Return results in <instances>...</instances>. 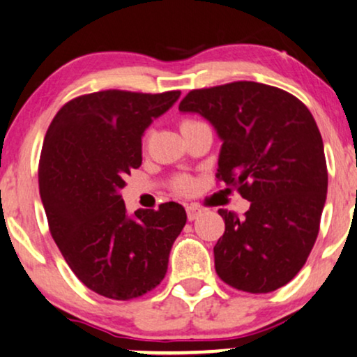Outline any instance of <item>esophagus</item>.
Instances as JSON below:
<instances>
[{"mask_svg":"<svg viewBox=\"0 0 357 357\" xmlns=\"http://www.w3.org/2000/svg\"><path fill=\"white\" fill-rule=\"evenodd\" d=\"M200 213H202L200 206H197V205H187V217H188V220H190V222H192V220L199 218Z\"/></svg>","mask_w":357,"mask_h":357,"instance_id":"1","label":"esophagus"}]
</instances>
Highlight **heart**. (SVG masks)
I'll use <instances>...</instances> for the list:
<instances>
[{
  "instance_id": "b5f03b06",
  "label": "heart",
  "mask_w": 357,
  "mask_h": 357,
  "mask_svg": "<svg viewBox=\"0 0 357 357\" xmlns=\"http://www.w3.org/2000/svg\"><path fill=\"white\" fill-rule=\"evenodd\" d=\"M197 124H202V122L192 121V119H185V121H182V124H180V130L183 132ZM172 187H174V190L178 193H190L193 190V187H195V183H193L192 177H188V175H177V177L172 180Z\"/></svg>"
}]
</instances>
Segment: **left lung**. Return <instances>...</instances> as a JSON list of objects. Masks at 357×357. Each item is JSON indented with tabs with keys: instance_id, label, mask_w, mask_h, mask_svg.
I'll list each match as a JSON object with an SVG mask.
<instances>
[{
	"instance_id": "obj_1",
	"label": "left lung",
	"mask_w": 357,
	"mask_h": 357,
	"mask_svg": "<svg viewBox=\"0 0 357 357\" xmlns=\"http://www.w3.org/2000/svg\"><path fill=\"white\" fill-rule=\"evenodd\" d=\"M178 111L215 127L223 142L217 178L252 202L243 218L218 210L225 233L213 246L217 275L246 293L289 283L313 250L328 193L314 117L289 92L252 81L190 91Z\"/></svg>"
}]
</instances>
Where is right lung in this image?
Instances as JSON below:
<instances>
[{
    "mask_svg": "<svg viewBox=\"0 0 357 357\" xmlns=\"http://www.w3.org/2000/svg\"><path fill=\"white\" fill-rule=\"evenodd\" d=\"M180 91H100L59 109L44 137L39 193L50 231L74 275L111 300L160 284L172 245L187 223L182 205L127 215L121 188L142 164V135Z\"/></svg>",
    "mask_w": 357,
    "mask_h": 357,
    "instance_id": "right-lung-1",
    "label": "right lung"
}]
</instances>
